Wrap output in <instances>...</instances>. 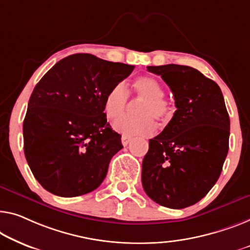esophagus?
Segmentation results:
<instances>
[{
    "instance_id": "esophagus-1",
    "label": "esophagus",
    "mask_w": 250,
    "mask_h": 250,
    "mask_svg": "<svg viewBox=\"0 0 250 250\" xmlns=\"http://www.w3.org/2000/svg\"><path fill=\"white\" fill-rule=\"evenodd\" d=\"M130 141H131V138H130V137H128V136H122L121 137V143L125 147L130 143Z\"/></svg>"
}]
</instances>
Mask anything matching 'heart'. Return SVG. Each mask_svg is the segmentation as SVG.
I'll use <instances>...</instances> for the list:
<instances>
[{"mask_svg":"<svg viewBox=\"0 0 250 250\" xmlns=\"http://www.w3.org/2000/svg\"><path fill=\"white\" fill-rule=\"evenodd\" d=\"M137 96L145 102L138 109L139 117L125 115L114 122V129L125 136H150L156 131L154 119L161 122L169 121L173 106L163 99L162 84L152 76H140L133 83ZM129 92L125 82H119L109 89L104 99V113L110 120H115L125 112Z\"/></svg>","mask_w":250,"mask_h":250,"instance_id":"1","label":"heart"}]
</instances>
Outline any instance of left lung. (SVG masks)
I'll return each mask as SVG.
<instances>
[{
    "label": "left lung",
    "mask_w": 250,
    "mask_h": 250,
    "mask_svg": "<svg viewBox=\"0 0 250 250\" xmlns=\"http://www.w3.org/2000/svg\"><path fill=\"white\" fill-rule=\"evenodd\" d=\"M172 89L176 111L149 140L141 182L146 194L170 208L193 206L220 176L228 154L230 119L218 84L183 65L148 66Z\"/></svg>",
    "instance_id": "8db88e82"
}]
</instances>
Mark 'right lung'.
I'll return each instance as SVG.
<instances>
[{
    "mask_svg": "<svg viewBox=\"0 0 250 250\" xmlns=\"http://www.w3.org/2000/svg\"><path fill=\"white\" fill-rule=\"evenodd\" d=\"M133 68L75 54L36 85L23 121V148L33 176L48 192L73 197L101 185L111 158L124 148L106 122L104 99Z\"/></svg>",
    "mask_w": 250,
    "mask_h": 250,
    "instance_id": "obj_1",
    "label": "right lung"
}]
</instances>
